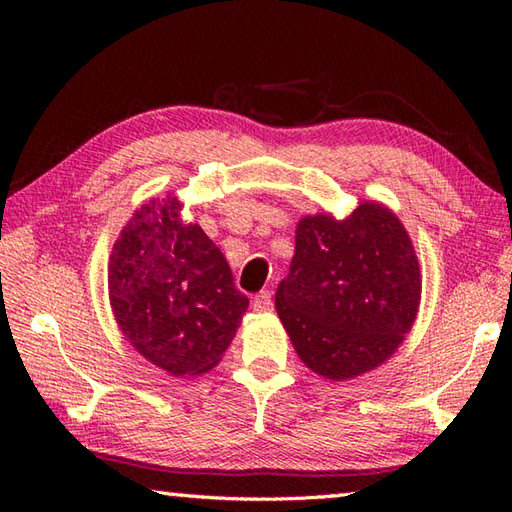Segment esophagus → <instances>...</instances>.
<instances>
[{
  "instance_id": "34e87169",
  "label": "esophagus",
  "mask_w": 512,
  "mask_h": 512,
  "mask_svg": "<svg viewBox=\"0 0 512 512\" xmlns=\"http://www.w3.org/2000/svg\"><path fill=\"white\" fill-rule=\"evenodd\" d=\"M253 310H257V312L273 310V292H270V290L257 292L255 299H253Z\"/></svg>"
}]
</instances>
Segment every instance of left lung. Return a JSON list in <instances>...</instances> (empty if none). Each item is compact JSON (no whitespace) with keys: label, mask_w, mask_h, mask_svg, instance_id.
<instances>
[{"label":"left lung","mask_w":512,"mask_h":512,"mask_svg":"<svg viewBox=\"0 0 512 512\" xmlns=\"http://www.w3.org/2000/svg\"><path fill=\"white\" fill-rule=\"evenodd\" d=\"M295 242L275 306L301 361L330 380L387 361L416 321L422 290L405 226L365 202L341 222L303 217Z\"/></svg>","instance_id":"obj_1"}]
</instances>
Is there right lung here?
<instances>
[{"label":"right lung","mask_w":512,"mask_h":512,"mask_svg":"<svg viewBox=\"0 0 512 512\" xmlns=\"http://www.w3.org/2000/svg\"><path fill=\"white\" fill-rule=\"evenodd\" d=\"M176 198L140 206L116 239L107 284L114 317L147 361L173 376L209 372L231 345L248 297Z\"/></svg>","instance_id":"1"}]
</instances>
